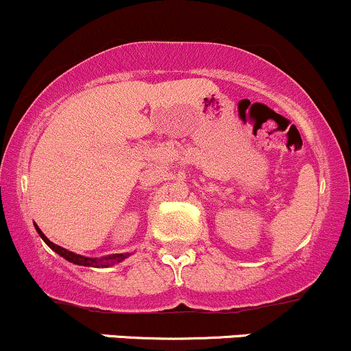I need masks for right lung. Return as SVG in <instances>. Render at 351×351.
Returning <instances> with one entry per match:
<instances>
[{
	"label": "right lung",
	"instance_id": "1",
	"mask_svg": "<svg viewBox=\"0 0 351 351\" xmlns=\"http://www.w3.org/2000/svg\"><path fill=\"white\" fill-rule=\"evenodd\" d=\"M35 229H36V232L40 234L41 239H43L45 243H47L48 246H50L51 250L56 252V254H60L63 259H66V261L73 263V265H78V266L110 267V266L119 265V263H122L123 259H127L130 256V252H122V254H108V256H101V258H86V256L77 254V252L65 250V247H62V246H56L55 243H51V241L48 239V237L45 236L43 232H41V229L36 224H35Z\"/></svg>",
	"mask_w": 351,
	"mask_h": 351
}]
</instances>
